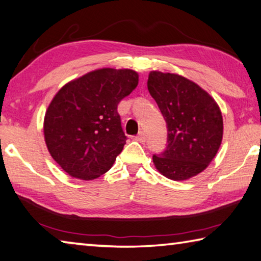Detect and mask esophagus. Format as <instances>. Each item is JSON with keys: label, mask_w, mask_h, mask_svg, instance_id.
I'll return each instance as SVG.
<instances>
[{"label": "esophagus", "mask_w": 261, "mask_h": 261, "mask_svg": "<svg viewBox=\"0 0 261 261\" xmlns=\"http://www.w3.org/2000/svg\"><path fill=\"white\" fill-rule=\"evenodd\" d=\"M138 140L140 141V142H144V140H145V133L143 130H141V132H139V135H138Z\"/></svg>", "instance_id": "obj_1"}]
</instances>
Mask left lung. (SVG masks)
Masks as SVG:
<instances>
[{
    "instance_id": "8db88e82",
    "label": "left lung",
    "mask_w": 261,
    "mask_h": 261,
    "mask_svg": "<svg viewBox=\"0 0 261 261\" xmlns=\"http://www.w3.org/2000/svg\"><path fill=\"white\" fill-rule=\"evenodd\" d=\"M148 90L167 123V147L152 156L154 166L174 181L199 174L216 157L222 141L219 105L197 84L174 73L150 72Z\"/></svg>"
}]
</instances>
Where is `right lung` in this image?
I'll list each match as a JSON object with an SVG mask.
<instances>
[{
	"label": "right lung",
	"instance_id": "obj_1",
	"mask_svg": "<svg viewBox=\"0 0 261 261\" xmlns=\"http://www.w3.org/2000/svg\"><path fill=\"white\" fill-rule=\"evenodd\" d=\"M139 84L133 70L99 68L67 82L44 116L48 151L68 175L94 180L112 167L126 144L120 100Z\"/></svg>",
	"mask_w": 261,
	"mask_h": 261
}]
</instances>
